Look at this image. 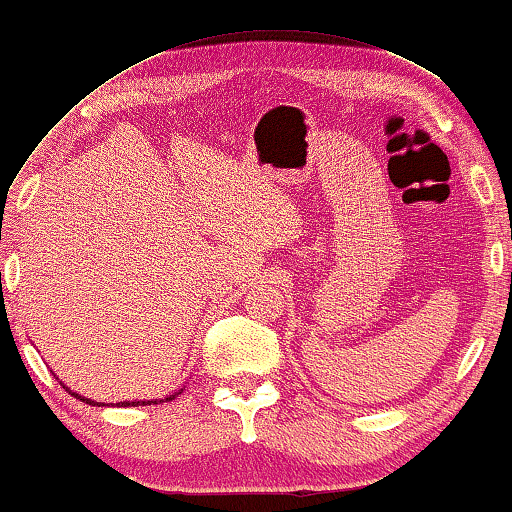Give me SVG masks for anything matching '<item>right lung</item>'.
Wrapping results in <instances>:
<instances>
[{"label": "right lung", "instance_id": "add662e5", "mask_svg": "<svg viewBox=\"0 0 512 512\" xmlns=\"http://www.w3.org/2000/svg\"><path fill=\"white\" fill-rule=\"evenodd\" d=\"M61 385H63V383H61ZM63 389H66V392H70L72 396H75V399L84 401V403H88V405H97V408H100V405H109V403H100V401L86 399V396H81V394H77V392H72V389H70V387H66V385H63ZM177 394H182V389H177L175 394H168V396H164V399H150V401H120V403H111V405H118V408H127V405H157V403H164V401H173Z\"/></svg>", "mask_w": 512, "mask_h": 512}]
</instances>
